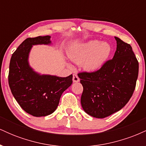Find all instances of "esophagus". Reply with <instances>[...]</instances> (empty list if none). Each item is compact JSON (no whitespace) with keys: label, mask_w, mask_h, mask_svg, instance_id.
<instances>
[{"label":"esophagus","mask_w":146,"mask_h":146,"mask_svg":"<svg viewBox=\"0 0 146 146\" xmlns=\"http://www.w3.org/2000/svg\"><path fill=\"white\" fill-rule=\"evenodd\" d=\"M73 82H75V83L79 82H80V79H79L78 75H73Z\"/></svg>","instance_id":"34e87169"}]
</instances>
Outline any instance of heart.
I'll return each mask as SVG.
<instances>
[{"mask_svg": "<svg viewBox=\"0 0 146 146\" xmlns=\"http://www.w3.org/2000/svg\"><path fill=\"white\" fill-rule=\"evenodd\" d=\"M112 53V46L107 42L93 40L73 46L68 51V57L77 64L84 62V68L88 72H95L106 62Z\"/></svg>", "mask_w": 146, "mask_h": 146, "instance_id": "obj_1", "label": "heart"}]
</instances>
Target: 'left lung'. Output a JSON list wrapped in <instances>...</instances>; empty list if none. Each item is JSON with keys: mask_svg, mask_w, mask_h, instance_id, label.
<instances>
[{"mask_svg": "<svg viewBox=\"0 0 146 146\" xmlns=\"http://www.w3.org/2000/svg\"><path fill=\"white\" fill-rule=\"evenodd\" d=\"M113 59L93 73H79L83 86L81 104L87 114L104 118L125 106L132 97L138 78L139 63L130 44L115 37Z\"/></svg>", "mask_w": 146, "mask_h": 146, "instance_id": "left-lung-1", "label": "left lung"}]
</instances>
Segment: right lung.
<instances>
[{"instance_id": "add662e5", "label": "right lung", "mask_w": 146, "mask_h": 146, "mask_svg": "<svg viewBox=\"0 0 146 146\" xmlns=\"http://www.w3.org/2000/svg\"><path fill=\"white\" fill-rule=\"evenodd\" d=\"M39 44L51 45V36L27 38L20 44L11 56L8 80L21 108L34 117H44L56 110L62 93L72 84L73 75L62 78L35 71L29 58L33 46Z\"/></svg>"}]
</instances>
